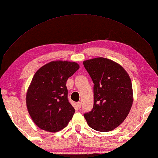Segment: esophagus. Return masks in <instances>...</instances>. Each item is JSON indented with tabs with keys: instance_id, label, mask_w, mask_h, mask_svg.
<instances>
[{
	"instance_id": "esophagus-1",
	"label": "esophagus",
	"mask_w": 158,
	"mask_h": 158,
	"mask_svg": "<svg viewBox=\"0 0 158 158\" xmlns=\"http://www.w3.org/2000/svg\"><path fill=\"white\" fill-rule=\"evenodd\" d=\"M77 106H78L79 108L81 107V102H78L77 103Z\"/></svg>"
}]
</instances>
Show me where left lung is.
I'll list each match as a JSON object with an SVG mask.
<instances>
[{"label": "left lung", "instance_id": "left-lung-1", "mask_svg": "<svg viewBox=\"0 0 158 158\" xmlns=\"http://www.w3.org/2000/svg\"><path fill=\"white\" fill-rule=\"evenodd\" d=\"M83 64L94 84L93 107L84 116L93 129L111 131L124 121L132 107L130 77L122 66L107 58H93Z\"/></svg>", "mask_w": 158, "mask_h": 158}]
</instances>
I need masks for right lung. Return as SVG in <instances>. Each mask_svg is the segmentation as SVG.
I'll list each match as a JSON object with an SVG mask.
<instances>
[{
  "instance_id": "right-lung-1",
  "label": "right lung",
  "mask_w": 158,
  "mask_h": 158,
  "mask_svg": "<svg viewBox=\"0 0 158 158\" xmlns=\"http://www.w3.org/2000/svg\"><path fill=\"white\" fill-rule=\"evenodd\" d=\"M79 68L74 62L52 61L35 74L26 94V105L40 129L56 132L73 118L75 109L69 102L66 82Z\"/></svg>"
}]
</instances>
